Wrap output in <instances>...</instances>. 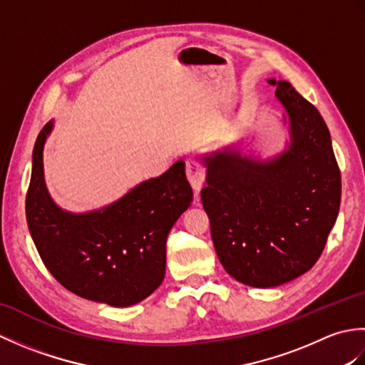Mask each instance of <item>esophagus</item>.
Listing matches in <instances>:
<instances>
[{
  "mask_svg": "<svg viewBox=\"0 0 365 365\" xmlns=\"http://www.w3.org/2000/svg\"><path fill=\"white\" fill-rule=\"evenodd\" d=\"M187 177L191 187L196 191L202 188V185L205 182V168L202 166V163L196 158H190L187 161Z\"/></svg>",
  "mask_w": 365,
  "mask_h": 365,
  "instance_id": "34e87169",
  "label": "esophagus"
}]
</instances>
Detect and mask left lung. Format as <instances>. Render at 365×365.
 <instances>
[{"instance_id": "8db88e82", "label": "left lung", "mask_w": 365, "mask_h": 365, "mask_svg": "<svg viewBox=\"0 0 365 365\" xmlns=\"http://www.w3.org/2000/svg\"><path fill=\"white\" fill-rule=\"evenodd\" d=\"M289 114L290 145L269 161L226 149L205 158L200 191L224 269L251 287H276L311 269L336 224L342 180L329 130L290 83L269 80Z\"/></svg>"}]
</instances>
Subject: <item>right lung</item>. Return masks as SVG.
Here are the masks:
<instances>
[{"mask_svg": "<svg viewBox=\"0 0 365 365\" xmlns=\"http://www.w3.org/2000/svg\"><path fill=\"white\" fill-rule=\"evenodd\" d=\"M51 128L48 122L36 139L26 192L37 252L68 292L115 307L136 304L165 277L169 230L192 200L185 163L177 161L102 210L68 213L53 202L43 180L42 152Z\"/></svg>", "mask_w": 365, "mask_h": 365, "instance_id": "right-lung-1", "label": "right lung"}]
</instances>
